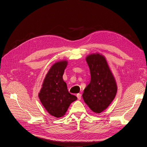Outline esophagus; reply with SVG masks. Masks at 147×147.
I'll return each instance as SVG.
<instances>
[{
    "label": "esophagus",
    "mask_w": 147,
    "mask_h": 147,
    "mask_svg": "<svg viewBox=\"0 0 147 147\" xmlns=\"http://www.w3.org/2000/svg\"><path fill=\"white\" fill-rule=\"evenodd\" d=\"M77 98L79 99V100H80L81 99H82V94H77Z\"/></svg>",
    "instance_id": "1"
}]
</instances>
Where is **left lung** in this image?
Here are the masks:
<instances>
[{"mask_svg":"<svg viewBox=\"0 0 147 147\" xmlns=\"http://www.w3.org/2000/svg\"><path fill=\"white\" fill-rule=\"evenodd\" d=\"M91 74V82L82 94L84 102L96 113L108 107L114 99L117 86L105 57L99 53L86 57Z\"/></svg>","mask_w":147,"mask_h":147,"instance_id":"1","label":"left lung"}]
</instances>
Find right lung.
<instances>
[{"label": "right lung", "mask_w": 147, "mask_h": 147, "mask_svg": "<svg viewBox=\"0 0 147 147\" xmlns=\"http://www.w3.org/2000/svg\"><path fill=\"white\" fill-rule=\"evenodd\" d=\"M67 61H61L53 64L44 79L38 93L41 103L47 112L56 118L63 117L69 105L77 97L70 94L63 80Z\"/></svg>", "instance_id": "right-lung-1"}]
</instances>
